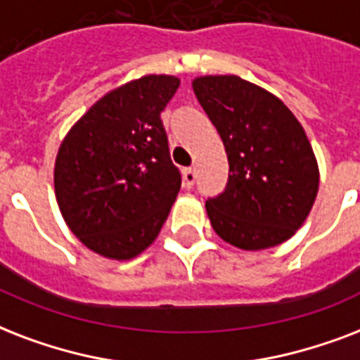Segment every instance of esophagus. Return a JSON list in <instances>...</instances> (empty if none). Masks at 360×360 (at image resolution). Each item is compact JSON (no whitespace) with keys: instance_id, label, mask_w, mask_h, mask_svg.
Returning a JSON list of instances; mask_svg holds the SVG:
<instances>
[{"instance_id":"1","label":"esophagus","mask_w":360,"mask_h":360,"mask_svg":"<svg viewBox=\"0 0 360 360\" xmlns=\"http://www.w3.org/2000/svg\"><path fill=\"white\" fill-rule=\"evenodd\" d=\"M182 178H184V186L186 188H191L195 184V180H197V174H195V171L189 167V169H184L182 171Z\"/></svg>"}]
</instances>
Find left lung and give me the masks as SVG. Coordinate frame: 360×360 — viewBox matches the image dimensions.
<instances>
[{"label": "left lung", "instance_id": "left-lung-1", "mask_svg": "<svg viewBox=\"0 0 360 360\" xmlns=\"http://www.w3.org/2000/svg\"><path fill=\"white\" fill-rule=\"evenodd\" d=\"M193 91L229 160L225 191L206 200L231 246L257 252L289 240L308 218L319 169L302 125L281 99L236 75H206Z\"/></svg>", "mask_w": 360, "mask_h": 360}]
</instances>
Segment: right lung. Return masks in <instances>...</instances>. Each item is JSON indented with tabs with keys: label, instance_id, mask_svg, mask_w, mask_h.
<instances>
[{
	"label": "right lung",
	"instance_id": "right-lung-1",
	"mask_svg": "<svg viewBox=\"0 0 360 360\" xmlns=\"http://www.w3.org/2000/svg\"><path fill=\"white\" fill-rule=\"evenodd\" d=\"M180 80L148 75L103 96L61 142L56 200L91 252L127 261L158 238L182 176L172 165L160 114Z\"/></svg>",
	"mask_w": 360,
	"mask_h": 360
}]
</instances>
